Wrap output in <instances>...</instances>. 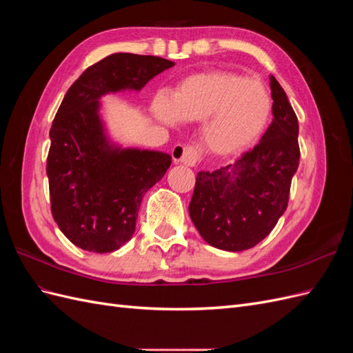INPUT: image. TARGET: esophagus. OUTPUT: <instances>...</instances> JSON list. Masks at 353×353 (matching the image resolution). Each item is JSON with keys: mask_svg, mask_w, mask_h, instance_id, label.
Here are the masks:
<instances>
[{"mask_svg": "<svg viewBox=\"0 0 353 353\" xmlns=\"http://www.w3.org/2000/svg\"><path fill=\"white\" fill-rule=\"evenodd\" d=\"M172 159L175 163H184L194 166L199 160V153L193 145H175L172 150Z\"/></svg>", "mask_w": 353, "mask_h": 353, "instance_id": "esophagus-1", "label": "esophagus"}]
</instances>
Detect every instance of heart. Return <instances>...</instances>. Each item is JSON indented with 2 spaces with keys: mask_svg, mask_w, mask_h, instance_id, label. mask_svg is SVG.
<instances>
[{
  "mask_svg": "<svg viewBox=\"0 0 353 353\" xmlns=\"http://www.w3.org/2000/svg\"><path fill=\"white\" fill-rule=\"evenodd\" d=\"M153 113L166 125L205 122L203 141L212 153L237 154L265 131L272 114L271 95L263 83L228 70L190 74L170 99L157 95Z\"/></svg>",
  "mask_w": 353,
  "mask_h": 353,
  "instance_id": "1",
  "label": "heart"
}]
</instances>
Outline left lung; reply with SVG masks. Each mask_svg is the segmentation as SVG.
Listing matches in <instances>:
<instances>
[{
    "label": "left lung",
    "instance_id": "obj_1",
    "mask_svg": "<svg viewBox=\"0 0 353 353\" xmlns=\"http://www.w3.org/2000/svg\"><path fill=\"white\" fill-rule=\"evenodd\" d=\"M274 119L259 144L236 162L196 176L188 212L200 236L221 250L254 248L285 212L301 159L297 116L271 77Z\"/></svg>",
    "mask_w": 353,
    "mask_h": 353
}]
</instances>
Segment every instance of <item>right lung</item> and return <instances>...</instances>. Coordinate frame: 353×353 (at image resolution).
<instances>
[{
	"label": "right lung",
	"mask_w": 353,
	"mask_h": 353,
	"mask_svg": "<svg viewBox=\"0 0 353 353\" xmlns=\"http://www.w3.org/2000/svg\"><path fill=\"white\" fill-rule=\"evenodd\" d=\"M174 61L117 52L72 83L52 121L47 175L52 218L78 248L109 253L131 240L144 194L172 163L166 153L109 144L99 117L105 92L141 90Z\"/></svg>",
	"instance_id": "add662e5"
}]
</instances>
